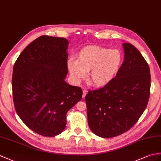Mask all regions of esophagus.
<instances>
[{"label": "esophagus", "instance_id": "obj_1", "mask_svg": "<svg viewBox=\"0 0 161 161\" xmlns=\"http://www.w3.org/2000/svg\"><path fill=\"white\" fill-rule=\"evenodd\" d=\"M87 92L86 91L85 89H84L83 91V98L85 97V96H86V94H87Z\"/></svg>", "mask_w": 161, "mask_h": 161}]
</instances>
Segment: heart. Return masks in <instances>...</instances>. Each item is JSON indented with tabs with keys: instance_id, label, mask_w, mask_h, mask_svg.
<instances>
[{
	"instance_id": "1",
	"label": "heart",
	"mask_w": 161,
	"mask_h": 161,
	"mask_svg": "<svg viewBox=\"0 0 161 161\" xmlns=\"http://www.w3.org/2000/svg\"><path fill=\"white\" fill-rule=\"evenodd\" d=\"M121 59L119 50L90 46L80 51L77 60L68 61V69L76 81L85 78L90 71L89 83L94 86H103L114 77L119 70Z\"/></svg>"
}]
</instances>
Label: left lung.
I'll use <instances>...</instances> for the list:
<instances>
[{
  "label": "left lung",
  "instance_id": "left-lung-1",
  "mask_svg": "<svg viewBox=\"0 0 161 161\" xmlns=\"http://www.w3.org/2000/svg\"><path fill=\"white\" fill-rule=\"evenodd\" d=\"M124 61L116 76L85 96L88 124L103 138L123 134L134 126L146 109L150 94V70L135 47L124 43Z\"/></svg>",
  "mask_w": 161,
  "mask_h": 161
}]
</instances>
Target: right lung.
Returning <instances> with one entry per match:
<instances>
[{
    "label": "right lung",
    "instance_id": "obj_1",
    "mask_svg": "<svg viewBox=\"0 0 161 161\" xmlns=\"http://www.w3.org/2000/svg\"><path fill=\"white\" fill-rule=\"evenodd\" d=\"M64 37L42 35L27 46L13 68L14 107L26 126L44 136H54L64 130L66 115L82 99L83 90L68 84Z\"/></svg>",
    "mask_w": 161,
    "mask_h": 161
}]
</instances>
